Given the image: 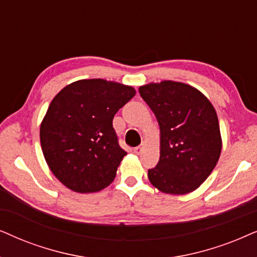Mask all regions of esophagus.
I'll list each match as a JSON object with an SVG mask.
<instances>
[{
    "label": "esophagus",
    "mask_w": 257,
    "mask_h": 257,
    "mask_svg": "<svg viewBox=\"0 0 257 257\" xmlns=\"http://www.w3.org/2000/svg\"><path fill=\"white\" fill-rule=\"evenodd\" d=\"M143 146H145V143H142L141 146H139V147H136V148H134V153L135 154H141V152H142V149H143Z\"/></svg>",
    "instance_id": "esophagus-1"
}]
</instances>
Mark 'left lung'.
Listing matches in <instances>:
<instances>
[{"label": "left lung", "instance_id": "1", "mask_svg": "<svg viewBox=\"0 0 257 257\" xmlns=\"http://www.w3.org/2000/svg\"><path fill=\"white\" fill-rule=\"evenodd\" d=\"M160 125V161L148 179L160 191L191 193L213 172L221 155L217 114L196 88L162 81L139 89Z\"/></svg>", "mask_w": 257, "mask_h": 257}]
</instances>
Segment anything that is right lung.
<instances>
[{"mask_svg": "<svg viewBox=\"0 0 257 257\" xmlns=\"http://www.w3.org/2000/svg\"><path fill=\"white\" fill-rule=\"evenodd\" d=\"M135 89L102 78L80 80L51 101L40 126L44 159L61 183L76 193L109 186L126 153L112 128L114 115Z\"/></svg>", "mask_w": 257, "mask_h": 257, "instance_id": "obj_1", "label": "right lung"}]
</instances>
